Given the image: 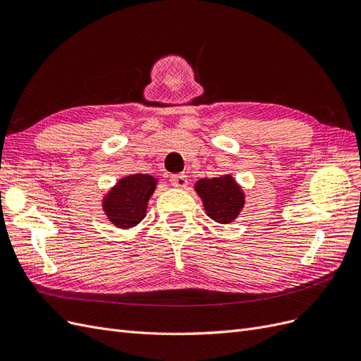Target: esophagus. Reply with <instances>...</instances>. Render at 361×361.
<instances>
[{
    "label": "esophagus",
    "mask_w": 361,
    "mask_h": 361,
    "mask_svg": "<svg viewBox=\"0 0 361 361\" xmlns=\"http://www.w3.org/2000/svg\"><path fill=\"white\" fill-rule=\"evenodd\" d=\"M170 182H171L173 187L183 188V187H187L188 179H187V176H185V174H173V176L170 178Z\"/></svg>",
    "instance_id": "1"
}]
</instances>
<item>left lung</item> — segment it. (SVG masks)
Returning a JSON list of instances; mask_svg holds the SVG:
<instances>
[{"label":"left lung","mask_w":361,"mask_h":361,"mask_svg":"<svg viewBox=\"0 0 361 361\" xmlns=\"http://www.w3.org/2000/svg\"><path fill=\"white\" fill-rule=\"evenodd\" d=\"M194 190L203 202L206 215L220 224L232 223L245 203L244 191L231 174L200 179L195 182Z\"/></svg>","instance_id":"1"}]
</instances>
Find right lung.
Returning <instances> with one entry per match:
<instances>
[{"instance_id":"1","label":"right lung","mask_w":361,"mask_h":361,"mask_svg":"<svg viewBox=\"0 0 361 361\" xmlns=\"http://www.w3.org/2000/svg\"><path fill=\"white\" fill-rule=\"evenodd\" d=\"M158 179L150 174H130L120 179L105 194L104 212L118 228H130L146 216L150 195L157 188Z\"/></svg>"}]
</instances>
